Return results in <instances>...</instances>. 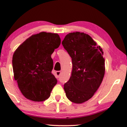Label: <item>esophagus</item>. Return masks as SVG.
I'll return each mask as SVG.
<instances>
[{
  "label": "esophagus",
  "instance_id": "1",
  "mask_svg": "<svg viewBox=\"0 0 127 127\" xmlns=\"http://www.w3.org/2000/svg\"><path fill=\"white\" fill-rule=\"evenodd\" d=\"M61 71H56V75L58 78V77H59V76L61 75Z\"/></svg>",
  "mask_w": 127,
  "mask_h": 127
}]
</instances>
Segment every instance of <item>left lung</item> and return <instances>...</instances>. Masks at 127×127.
<instances>
[{"label": "left lung", "instance_id": "8db88e82", "mask_svg": "<svg viewBox=\"0 0 127 127\" xmlns=\"http://www.w3.org/2000/svg\"><path fill=\"white\" fill-rule=\"evenodd\" d=\"M62 44L72 62L71 76L64 84V90L70 101L83 103L93 97L103 81L105 72L103 52L84 32H70Z\"/></svg>", "mask_w": 127, "mask_h": 127}]
</instances>
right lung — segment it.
<instances>
[{
  "label": "right lung",
  "instance_id": "obj_1",
  "mask_svg": "<svg viewBox=\"0 0 127 127\" xmlns=\"http://www.w3.org/2000/svg\"><path fill=\"white\" fill-rule=\"evenodd\" d=\"M61 44L56 33L32 35L16 49L12 57L14 79L22 95L34 102L48 99L57 80L52 71L51 55Z\"/></svg>",
  "mask_w": 127,
  "mask_h": 127
}]
</instances>
